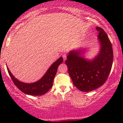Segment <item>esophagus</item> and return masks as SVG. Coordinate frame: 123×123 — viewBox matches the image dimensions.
<instances>
[{
    "label": "esophagus",
    "instance_id": "1",
    "mask_svg": "<svg viewBox=\"0 0 123 123\" xmlns=\"http://www.w3.org/2000/svg\"><path fill=\"white\" fill-rule=\"evenodd\" d=\"M62 58H63V59H64V61L66 60V59H67L66 54H63L62 55Z\"/></svg>",
    "mask_w": 123,
    "mask_h": 123
}]
</instances>
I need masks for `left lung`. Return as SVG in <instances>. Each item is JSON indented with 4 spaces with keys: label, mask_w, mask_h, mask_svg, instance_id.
Listing matches in <instances>:
<instances>
[{
    "label": "left lung",
    "mask_w": 123,
    "mask_h": 123,
    "mask_svg": "<svg viewBox=\"0 0 123 123\" xmlns=\"http://www.w3.org/2000/svg\"><path fill=\"white\" fill-rule=\"evenodd\" d=\"M99 31V51L92 59L85 58L87 49H79L68 53L65 61L74 85L82 92H90L104 85L112 65L113 50L106 33L100 27Z\"/></svg>",
    "instance_id": "1"
}]
</instances>
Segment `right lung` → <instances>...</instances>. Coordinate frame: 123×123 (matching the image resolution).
I'll list each match as a JSON object with an SVG mask.
<instances>
[{"mask_svg": "<svg viewBox=\"0 0 123 123\" xmlns=\"http://www.w3.org/2000/svg\"><path fill=\"white\" fill-rule=\"evenodd\" d=\"M62 62L63 59L61 56L52 64L51 66L49 68L44 75L40 80L31 83H26L20 81L12 75L8 67L7 69L13 83L21 91L27 95L40 96L46 93L51 89L58 66Z\"/></svg>", "mask_w": 123, "mask_h": 123, "instance_id": "1", "label": "right lung"}]
</instances>
